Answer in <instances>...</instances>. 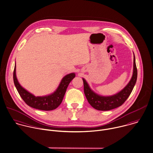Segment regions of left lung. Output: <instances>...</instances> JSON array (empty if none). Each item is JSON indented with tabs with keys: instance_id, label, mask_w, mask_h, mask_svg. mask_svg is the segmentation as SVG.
<instances>
[{
	"instance_id": "8db88e82",
	"label": "left lung",
	"mask_w": 153,
	"mask_h": 153,
	"mask_svg": "<svg viewBox=\"0 0 153 153\" xmlns=\"http://www.w3.org/2000/svg\"><path fill=\"white\" fill-rule=\"evenodd\" d=\"M137 79V68L135 56L134 57V72L132 78L128 84L117 94L103 97L93 92L90 88L86 81L83 78L84 91L85 97L90 104L98 110L107 111L117 108L122 105L130 96Z\"/></svg>"
}]
</instances>
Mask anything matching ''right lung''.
<instances>
[{
  "label": "right lung",
  "instance_id": "obj_1",
  "mask_svg": "<svg viewBox=\"0 0 153 153\" xmlns=\"http://www.w3.org/2000/svg\"><path fill=\"white\" fill-rule=\"evenodd\" d=\"M75 76V74L74 73H71L64 76L57 89L52 94L48 96L36 97L23 88L19 84L16 76V65L13 74L15 86L24 102L33 108L45 111L54 110L61 104L68 85Z\"/></svg>",
  "mask_w": 153,
  "mask_h": 153
}]
</instances>
